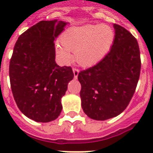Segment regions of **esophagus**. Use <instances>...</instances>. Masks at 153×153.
<instances>
[{
    "label": "esophagus",
    "instance_id": "esophagus-1",
    "mask_svg": "<svg viewBox=\"0 0 153 153\" xmlns=\"http://www.w3.org/2000/svg\"><path fill=\"white\" fill-rule=\"evenodd\" d=\"M73 73H74V77L75 78H78V75L79 74V69L77 68H73Z\"/></svg>",
    "mask_w": 153,
    "mask_h": 153
}]
</instances>
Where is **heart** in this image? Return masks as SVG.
I'll return each mask as SVG.
<instances>
[{"label":"heart","instance_id":"obj_1","mask_svg":"<svg viewBox=\"0 0 153 153\" xmlns=\"http://www.w3.org/2000/svg\"><path fill=\"white\" fill-rule=\"evenodd\" d=\"M113 32L109 26L85 25L70 28L61 37L62 46L69 51H75L77 61L83 65L98 62L109 51L113 41ZM58 53L68 60L70 55L61 47Z\"/></svg>","mask_w":153,"mask_h":153}]
</instances>
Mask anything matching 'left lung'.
I'll list each match as a JSON object with an SVG mask.
<instances>
[{
  "mask_svg": "<svg viewBox=\"0 0 153 153\" xmlns=\"http://www.w3.org/2000/svg\"><path fill=\"white\" fill-rule=\"evenodd\" d=\"M113 27L115 37L109 53L78 75L81 107L89 118L98 121L117 116L126 109L140 74L137 41L121 25Z\"/></svg>",
  "mask_w": 153,
  "mask_h": 153,
  "instance_id": "obj_1",
  "label": "left lung"
}]
</instances>
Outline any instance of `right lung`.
I'll use <instances>...</instances> for the list:
<instances>
[{"label":"right lung","mask_w":153,"mask_h":153,"mask_svg":"<svg viewBox=\"0 0 153 153\" xmlns=\"http://www.w3.org/2000/svg\"><path fill=\"white\" fill-rule=\"evenodd\" d=\"M67 22L41 21L19 37L10 62L13 95L19 110L38 122L53 121L60 114L61 98L73 79L70 66L55 62L54 41Z\"/></svg>","instance_id":"obj_1"}]
</instances>
